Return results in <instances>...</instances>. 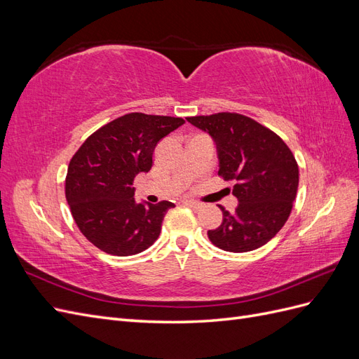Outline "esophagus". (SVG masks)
<instances>
[{
  "label": "esophagus",
  "mask_w": 359,
  "mask_h": 359,
  "mask_svg": "<svg viewBox=\"0 0 359 359\" xmlns=\"http://www.w3.org/2000/svg\"><path fill=\"white\" fill-rule=\"evenodd\" d=\"M186 203L187 206H190V208H193V210H202L203 208V203H201V202H196V201H186L184 202Z\"/></svg>",
  "instance_id": "esophagus-1"
}]
</instances>
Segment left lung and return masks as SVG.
<instances>
[{"label":"left lung","mask_w":359,"mask_h":359,"mask_svg":"<svg viewBox=\"0 0 359 359\" xmlns=\"http://www.w3.org/2000/svg\"><path fill=\"white\" fill-rule=\"evenodd\" d=\"M217 148L219 175L233 180L235 212L223 206L222 224L208 231L210 241L224 252L245 253L266 244L285 226L297 198L299 172L283 139L255 119L231 112L190 116Z\"/></svg>","instance_id":"1"}]
</instances>
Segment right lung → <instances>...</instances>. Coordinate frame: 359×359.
Here are the masks:
<instances>
[{
	"mask_svg": "<svg viewBox=\"0 0 359 359\" xmlns=\"http://www.w3.org/2000/svg\"><path fill=\"white\" fill-rule=\"evenodd\" d=\"M182 118L127 114L94 132L76 151L66 177V199L79 231L102 252L132 256L153 245L172 202H136L133 181L153 166L160 140Z\"/></svg>",
	"mask_w": 359,
	"mask_h": 359,
	"instance_id": "right-lung-1",
	"label": "right lung"
}]
</instances>
